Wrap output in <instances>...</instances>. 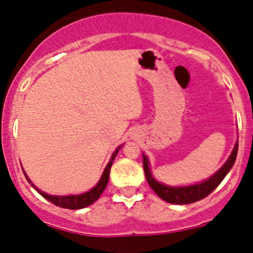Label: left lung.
Wrapping results in <instances>:
<instances>
[{
  "label": "left lung",
  "instance_id": "left-lung-1",
  "mask_svg": "<svg viewBox=\"0 0 253 253\" xmlns=\"http://www.w3.org/2000/svg\"><path fill=\"white\" fill-rule=\"evenodd\" d=\"M238 154V141L235 143L234 149H233L232 154L227 162L224 163L222 167L216 171L211 177H209L208 180H205L203 182H199V184L191 185V186H181V187H173V186H167L163 185L161 182L156 181L152 176L151 170L149 167V160L145 155L143 154V167L144 171H145V177L148 180L149 185L151 186L152 190L156 192V194L160 198H162L163 201L168 202L171 204H191L194 202H198L201 199L205 198L207 196H209L210 193L221 184L222 180L224 179V176L228 174V171L232 169L233 165L235 162V158H237Z\"/></svg>",
  "mask_w": 253,
  "mask_h": 253
}]
</instances>
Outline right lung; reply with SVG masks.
Here are the masks:
<instances>
[{"instance_id": "obj_1", "label": "right lung", "mask_w": 253, "mask_h": 253, "mask_svg": "<svg viewBox=\"0 0 253 253\" xmlns=\"http://www.w3.org/2000/svg\"><path fill=\"white\" fill-rule=\"evenodd\" d=\"M121 148H122V145L119 146V148L114 151V154L112 155V158H110L109 163L107 165L103 174H102L101 179H99L98 184H97L93 188H91L90 191H87V192L82 193V194H72V196H51V194L44 193L43 191H41L40 188H37L35 185L32 184L31 180L27 177L26 173H25L24 170L23 171L25 174V177H26L27 181L31 184L32 187L35 188V190L37 191L41 196H43L44 198L48 199L49 202H51L52 204L57 205V207H60V208H65V209H73V210L83 209V208L88 207V205L92 204L93 202H96L97 199L101 197V194L103 193L104 188L107 187L108 181H109V173H110V168H112V166H113V161H114V158L116 157L119 150H120Z\"/></svg>"}]
</instances>
